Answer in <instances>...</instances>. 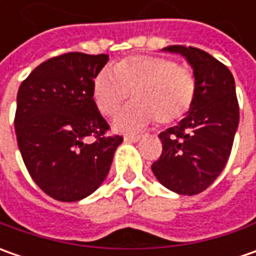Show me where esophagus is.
I'll use <instances>...</instances> for the list:
<instances>
[{
    "label": "esophagus",
    "instance_id": "esophagus-1",
    "mask_svg": "<svg viewBox=\"0 0 256 256\" xmlns=\"http://www.w3.org/2000/svg\"><path fill=\"white\" fill-rule=\"evenodd\" d=\"M124 140H125L126 142H136V141L141 140V136H140V135H125Z\"/></svg>",
    "mask_w": 256,
    "mask_h": 256
}]
</instances>
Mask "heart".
I'll use <instances>...</instances> for the list:
<instances>
[{
  "label": "heart",
  "mask_w": 256,
  "mask_h": 256,
  "mask_svg": "<svg viewBox=\"0 0 256 256\" xmlns=\"http://www.w3.org/2000/svg\"><path fill=\"white\" fill-rule=\"evenodd\" d=\"M135 104L115 120L118 131H138L158 121L171 125L190 112L196 95L191 70L171 58L154 55L128 56L104 68L92 82V100L105 116H115L131 96Z\"/></svg>",
  "instance_id": "1"
}]
</instances>
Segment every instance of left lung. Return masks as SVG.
<instances>
[{
  "mask_svg": "<svg viewBox=\"0 0 256 256\" xmlns=\"http://www.w3.org/2000/svg\"><path fill=\"white\" fill-rule=\"evenodd\" d=\"M194 68L196 95L181 122L160 134L162 154L152 172L165 188L195 195L215 181L230 158L240 122L235 81L226 65L194 46L170 45Z\"/></svg>",
  "mask_w": 256,
  "mask_h": 256,
  "instance_id": "1",
  "label": "left lung"
}]
</instances>
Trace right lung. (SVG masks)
<instances>
[{"mask_svg":"<svg viewBox=\"0 0 256 256\" xmlns=\"http://www.w3.org/2000/svg\"><path fill=\"white\" fill-rule=\"evenodd\" d=\"M108 55L66 52L40 64L16 95L15 134L31 178L56 201L91 195L106 178L122 136L92 100V82ZM88 136L91 144L84 142Z\"/></svg>","mask_w":256,"mask_h":256,"instance_id":"right-lung-1","label":"right lung"}]
</instances>
